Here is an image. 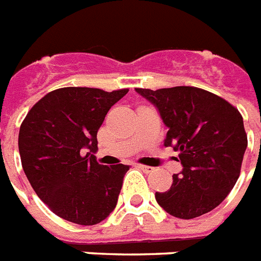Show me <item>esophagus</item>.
I'll list each match as a JSON object with an SVG mask.
<instances>
[{
    "label": "esophagus",
    "instance_id": "obj_1",
    "mask_svg": "<svg viewBox=\"0 0 261 261\" xmlns=\"http://www.w3.org/2000/svg\"><path fill=\"white\" fill-rule=\"evenodd\" d=\"M137 167H139L140 169H141V171H143V172H145V173H150V172H153V171H154V168L146 167V165L139 164V165H137Z\"/></svg>",
    "mask_w": 261,
    "mask_h": 261
}]
</instances>
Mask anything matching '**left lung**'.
<instances>
[{
  "label": "left lung",
  "mask_w": 261,
  "mask_h": 261,
  "mask_svg": "<svg viewBox=\"0 0 261 261\" xmlns=\"http://www.w3.org/2000/svg\"><path fill=\"white\" fill-rule=\"evenodd\" d=\"M168 128L165 146L178 152L182 171L156 201L169 215L195 219L215 210L232 191L242 169L247 135L242 115L228 101L195 87L141 89Z\"/></svg>",
  "instance_id": "1"
}]
</instances>
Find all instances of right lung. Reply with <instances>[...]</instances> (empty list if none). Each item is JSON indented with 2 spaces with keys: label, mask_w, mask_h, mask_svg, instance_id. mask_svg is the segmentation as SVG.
Listing matches in <instances>:
<instances>
[{
  "label": "right lung",
  "mask_w": 261,
  "mask_h": 261,
  "mask_svg": "<svg viewBox=\"0 0 261 261\" xmlns=\"http://www.w3.org/2000/svg\"><path fill=\"white\" fill-rule=\"evenodd\" d=\"M126 93L128 89H56L21 124L23 172L38 197L64 220L94 225L116 208L129 165L98 164L94 153L105 116Z\"/></svg>",
  "instance_id": "obj_1"
}]
</instances>
